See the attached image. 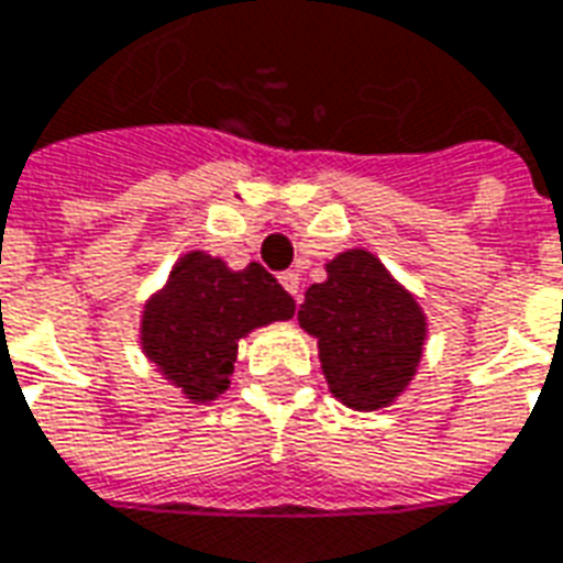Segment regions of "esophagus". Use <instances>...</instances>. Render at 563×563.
I'll list each match as a JSON object with an SVG mask.
<instances>
[{
  "label": "esophagus",
  "instance_id": "1",
  "mask_svg": "<svg viewBox=\"0 0 563 563\" xmlns=\"http://www.w3.org/2000/svg\"><path fill=\"white\" fill-rule=\"evenodd\" d=\"M280 283H283V289H286V292L292 295L295 301H298V298H301V277H298V274H295V271H283L280 274Z\"/></svg>",
  "mask_w": 563,
  "mask_h": 563
}]
</instances>
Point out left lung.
<instances>
[{"instance_id":"obj_1","label":"left lung","mask_w":563,"mask_h":563,"mask_svg":"<svg viewBox=\"0 0 563 563\" xmlns=\"http://www.w3.org/2000/svg\"><path fill=\"white\" fill-rule=\"evenodd\" d=\"M325 271L329 280L305 292L298 320L320 338L329 390L356 411L384 408L418 368L423 313L372 253H341Z\"/></svg>"}]
</instances>
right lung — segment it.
<instances>
[{
    "label": "right lung",
    "mask_w": 563,
    "mask_h": 563,
    "mask_svg": "<svg viewBox=\"0 0 563 563\" xmlns=\"http://www.w3.org/2000/svg\"><path fill=\"white\" fill-rule=\"evenodd\" d=\"M292 313L295 298L262 265L228 271L207 253H188L145 308L143 347L188 399L207 402L228 390L238 341Z\"/></svg>",
    "instance_id": "1"
}]
</instances>
